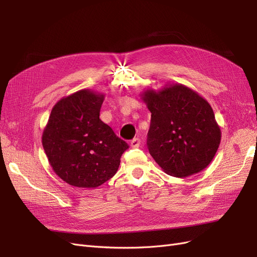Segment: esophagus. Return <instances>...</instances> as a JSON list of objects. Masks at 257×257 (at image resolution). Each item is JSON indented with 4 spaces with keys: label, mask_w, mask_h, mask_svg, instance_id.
I'll list each match as a JSON object with an SVG mask.
<instances>
[{
    "label": "esophagus",
    "mask_w": 257,
    "mask_h": 257,
    "mask_svg": "<svg viewBox=\"0 0 257 257\" xmlns=\"http://www.w3.org/2000/svg\"><path fill=\"white\" fill-rule=\"evenodd\" d=\"M141 146V139L139 138H134L131 141V147L132 148H138Z\"/></svg>",
    "instance_id": "obj_1"
}]
</instances>
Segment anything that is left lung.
Returning a JSON list of instances; mask_svg holds the SVG:
<instances>
[{"label": "left lung", "instance_id": "1", "mask_svg": "<svg viewBox=\"0 0 257 257\" xmlns=\"http://www.w3.org/2000/svg\"><path fill=\"white\" fill-rule=\"evenodd\" d=\"M143 102L151 112L148 149L164 172L185 178L204 170L217 151L221 130L207 100L180 83L147 89Z\"/></svg>", "mask_w": 257, "mask_h": 257}]
</instances>
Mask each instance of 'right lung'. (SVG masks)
<instances>
[{
    "label": "right lung",
    "instance_id": "right-lung-1",
    "mask_svg": "<svg viewBox=\"0 0 257 257\" xmlns=\"http://www.w3.org/2000/svg\"><path fill=\"white\" fill-rule=\"evenodd\" d=\"M105 95L89 89L53 106L42 143L49 164L62 180L94 189L112 178L128 145L99 119Z\"/></svg>",
    "mask_w": 257,
    "mask_h": 257
}]
</instances>
